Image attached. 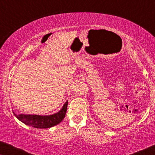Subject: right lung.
Listing matches in <instances>:
<instances>
[{"instance_id": "obj_1", "label": "right lung", "mask_w": 155, "mask_h": 155, "mask_svg": "<svg viewBox=\"0 0 155 155\" xmlns=\"http://www.w3.org/2000/svg\"><path fill=\"white\" fill-rule=\"evenodd\" d=\"M68 102L66 101L63 105L61 111L50 116H40V115H25V114H15V116L18 118L20 121L24 123L27 126H31L37 128H49L51 127L56 126L65 118V114L67 111Z\"/></svg>"}]
</instances>
